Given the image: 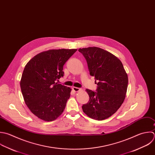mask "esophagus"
Here are the masks:
<instances>
[{"mask_svg": "<svg viewBox=\"0 0 155 155\" xmlns=\"http://www.w3.org/2000/svg\"><path fill=\"white\" fill-rule=\"evenodd\" d=\"M72 89H73V91H74V92H78V91H80L81 90V88L77 87H72Z\"/></svg>", "mask_w": 155, "mask_h": 155, "instance_id": "obj_1", "label": "esophagus"}]
</instances>
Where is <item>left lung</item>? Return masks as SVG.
<instances>
[{
  "label": "left lung",
  "instance_id": "8db88e82",
  "mask_svg": "<svg viewBox=\"0 0 155 155\" xmlns=\"http://www.w3.org/2000/svg\"><path fill=\"white\" fill-rule=\"evenodd\" d=\"M84 57L89 74L95 77L96 92L86 91L87 103L82 106L90 118L103 120L111 117L120 107L126 97L128 77L121 61L110 52L97 47L79 49Z\"/></svg>",
  "mask_w": 155,
  "mask_h": 155
}]
</instances>
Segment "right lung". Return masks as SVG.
Returning a JSON list of instances; mask_svg holds the SVG:
<instances>
[{
    "mask_svg": "<svg viewBox=\"0 0 155 155\" xmlns=\"http://www.w3.org/2000/svg\"><path fill=\"white\" fill-rule=\"evenodd\" d=\"M77 51H44L26 64L20 83L21 91L28 107L38 118L52 121L63 112L71 89L55 81L63 77L64 64Z\"/></svg>",
    "mask_w": 155,
    "mask_h": 155,
    "instance_id": "1",
    "label": "right lung"
}]
</instances>
